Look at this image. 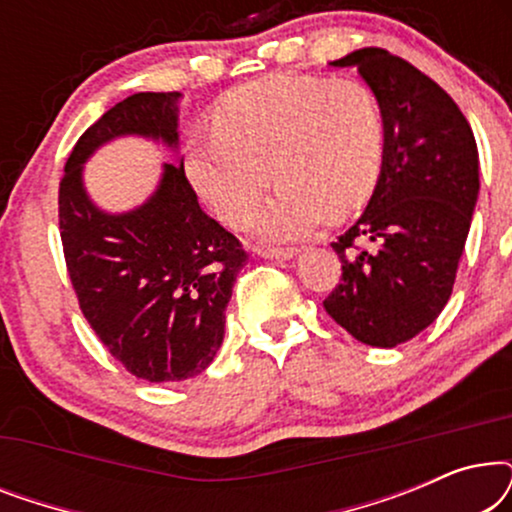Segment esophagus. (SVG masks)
Listing matches in <instances>:
<instances>
[{
  "label": "esophagus",
  "instance_id": "34e87169",
  "mask_svg": "<svg viewBox=\"0 0 512 512\" xmlns=\"http://www.w3.org/2000/svg\"><path fill=\"white\" fill-rule=\"evenodd\" d=\"M256 254L268 261H291L298 251L293 247H256Z\"/></svg>",
  "mask_w": 512,
  "mask_h": 512
}]
</instances>
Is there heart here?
<instances>
[{
  "mask_svg": "<svg viewBox=\"0 0 512 512\" xmlns=\"http://www.w3.org/2000/svg\"><path fill=\"white\" fill-rule=\"evenodd\" d=\"M212 125L188 144L186 174L228 226H242L270 177L277 181L275 198L249 223L258 240H300L331 214L352 212L384 165L382 109L373 90L352 79L244 83L216 104Z\"/></svg>",
  "mask_w": 512,
  "mask_h": 512,
  "instance_id": "b5f03b06",
  "label": "heart"
}]
</instances>
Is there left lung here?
<instances>
[{
  "label": "left lung",
  "instance_id": "obj_1",
  "mask_svg": "<svg viewBox=\"0 0 512 512\" xmlns=\"http://www.w3.org/2000/svg\"><path fill=\"white\" fill-rule=\"evenodd\" d=\"M356 67L384 118V165L366 212L333 242L342 279L326 312L370 347L431 326L452 296L478 202L471 125L436 81L384 48L333 60Z\"/></svg>",
  "mask_w": 512,
  "mask_h": 512
}]
</instances>
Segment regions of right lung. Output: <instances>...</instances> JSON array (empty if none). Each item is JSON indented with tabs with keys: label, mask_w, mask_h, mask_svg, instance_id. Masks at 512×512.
I'll return each mask as SVG.
<instances>
[{
	"label": "right lung",
	"mask_w": 512,
	"mask_h": 512,
	"mask_svg": "<svg viewBox=\"0 0 512 512\" xmlns=\"http://www.w3.org/2000/svg\"><path fill=\"white\" fill-rule=\"evenodd\" d=\"M181 93H135L79 137L60 179L58 212L67 272L83 317L135 377L181 382L200 375L223 342L240 240L202 212L184 160L165 163L156 193L132 212H102L83 186V163L116 137L179 146Z\"/></svg>",
	"instance_id": "1"
}]
</instances>
